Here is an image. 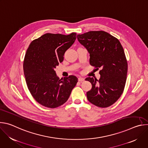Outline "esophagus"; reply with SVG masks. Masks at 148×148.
Here are the masks:
<instances>
[{
    "mask_svg": "<svg viewBox=\"0 0 148 148\" xmlns=\"http://www.w3.org/2000/svg\"><path fill=\"white\" fill-rule=\"evenodd\" d=\"M78 81H79V82H82V81H84V78H82V77H78Z\"/></svg>",
    "mask_w": 148,
    "mask_h": 148,
    "instance_id": "1",
    "label": "esophagus"
}]
</instances>
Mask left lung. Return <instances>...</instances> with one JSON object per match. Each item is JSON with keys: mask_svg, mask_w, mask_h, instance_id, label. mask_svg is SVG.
Segmentation results:
<instances>
[{"mask_svg": "<svg viewBox=\"0 0 148 148\" xmlns=\"http://www.w3.org/2000/svg\"><path fill=\"white\" fill-rule=\"evenodd\" d=\"M79 43L90 53V64L101 69L99 80L87 77L92 84L87 92L88 100L101 108L114 104L122 94L128 73V62L118 38L104 31H90L78 34Z\"/></svg>", "mask_w": 148, "mask_h": 148, "instance_id": "obj_1", "label": "left lung"}]
</instances>
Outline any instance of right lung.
Segmentation results:
<instances>
[{
  "label": "right lung",
  "mask_w": 148,
  "mask_h": 148,
  "mask_svg": "<svg viewBox=\"0 0 148 148\" xmlns=\"http://www.w3.org/2000/svg\"><path fill=\"white\" fill-rule=\"evenodd\" d=\"M76 35L46 33L33 40L27 49L23 61L27 86L34 99L44 107L55 108L64 103L78 82L74 75L60 79L54 70Z\"/></svg>",
  "instance_id": "add662e5"
}]
</instances>
